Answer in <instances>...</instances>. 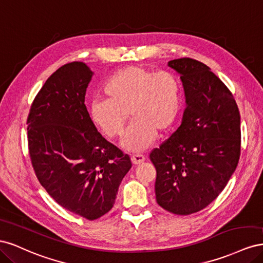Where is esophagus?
Returning <instances> with one entry per match:
<instances>
[{
	"instance_id": "1",
	"label": "esophagus",
	"mask_w": 263,
	"mask_h": 263,
	"mask_svg": "<svg viewBox=\"0 0 263 263\" xmlns=\"http://www.w3.org/2000/svg\"><path fill=\"white\" fill-rule=\"evenodd\" d=\"M132 162L134 164H140L141 162L145 161V156L144 155H140V154H136V155H133L132 156Z\"/></svg>"
}]
</instances>
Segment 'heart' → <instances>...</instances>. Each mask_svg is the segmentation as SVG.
<instances>
[{"mask_svg": "<svg viewBox=\"0 0 263 263\" xmlns=\"http://www.w3.org/2000/svg\"><path fill=\"white\" fill-rule=\"evenodd\" d=\"M105 98L92 101V122L109 139L124 133L127 118L133 122L123 140L130 151H142L154 142L156 133L169 130L181 106V85L168 70L154 72L145 67L118 70L103 86Z\"/></svg>", "mask_w": 263, "mask_h": 263, "instance_id": "1", "label": "heart"}]
</instances>
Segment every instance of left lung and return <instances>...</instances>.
Segmentation results:
<instances>
[{"mask_svg": "<svg viewBox=\"0 0 263 263\" xmlns=\"http://www.w3.org/2000/svg\"><path fill=\"white\" fill-rule=\"evenodd\" d=\"M186 108L179 128L151 151L157 203L176 215L205 209L236 170L240 157V113L233 93L204 63L174 59Z\"/></svg>", "mask_w": 263, "mask_h": 263, "instance_id": "obj_1", "label": "left lung"}]
</instances>
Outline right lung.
Masks as SVG:
<instances>
[{
  "label": "right lung",
  "mask_w": 263,
  "mask_h": 263,
  "mask_svg": "<svg viewBox=\"0 0 263 263\" xmlns=\"http://www.w3.org/2000/svg\"><path fill=\"white\" fill-rule=\"evenodd\" d=\"M92 74L80 61L60 67L37 93L26 123L38 181L63 209L89 220L112 210L132 168L129 156L102 136L87 112Z\"/></svg>",
  "instance_id": "1"
}]
</instances>
